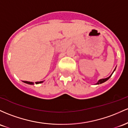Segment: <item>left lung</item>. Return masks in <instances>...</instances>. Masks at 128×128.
I'll list each match as a JSON object with an SVG mask.
<instances>
[{"mask_svg": "<svg viewBox=\"0 0 128 128\" xmlns=\"http://www.w3.org/2000/svg\"><path fill=\"white\" fill-rule=\"evenodd\" d=\"M116 67H117V66H116ZM116 68H115V69H114V71H113V72H112V74H110V76H109V77H107V78H102V79H100V80H98V82H97V83H96V84H102V83H103L105 82H106V81H107V80H108V79H109V78H110V77H111V76H112V75L113 72H114L115 71V70H116Z\"/></svg>", "mask_w": 128, "mask_h": 128, "instance_id": "left-lung-1", "label": "left lung"}]
</instances>
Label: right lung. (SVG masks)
Instances as JSON below:
<instances>
[{
    "instance_id": "1",
    "label": "right lung",
    "mask_w": 128,
    "mask_h": 128,
    "mask_svg": "<svg viewBox=\"0 0 128 128\" xmlns=\"http://www.w3.org/2000/svg\"><path fill=\"white\" fill-rule=\"evenodd\" d=\"M44 81H40V82H36V84H39V83H42L44 82ZM23 82L26 83V84H34V82H28V81H23Z\"/></svg>"
}]
</instances>
